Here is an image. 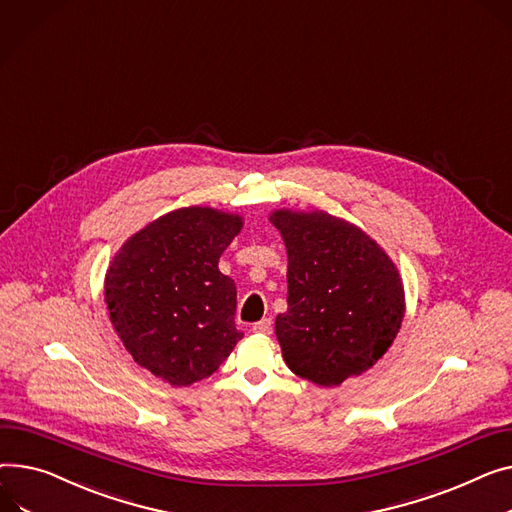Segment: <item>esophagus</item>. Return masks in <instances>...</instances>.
<instances>
[{"label":"esophagus","mask_w":512,"mask_h":512,"mask_svg":"<svg viewBox=\"0 0 512 512\" xmlns=\"http://www.w3.org/2000/svg\"><path fill=\"white\" fill-rule=\"evenodd\" d=\"M253 331L255 333H263V335H269L271 331H274V323H271L269 319H261L253 325Z\"/></svg>","instance_id":"34e87169"}]
</instances>
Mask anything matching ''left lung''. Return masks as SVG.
<instances>
[{"instance_id": "8db88e82", "label": "left lung", "mask_w": 512, "mask_h": 512, "mask_svg": "<svg viewBox=\"0 0 512 512\" xmlns=\"http://www.w3.org/2000/svg\"><path fill=\"white\" fill-rule=\"evenodd\" d=\"M288 255V311L276 337L288 368L319 387L366 372L391 348L405 290L387 251L356 224L323 210H274Z\"/></svg>"}]
</instances>
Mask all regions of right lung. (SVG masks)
I'll list each match as a JSON object with an SVG mask.
<instances>
[{
  "mask_svg": "<svg viewBox=\"0 0 512 512\" xmlns=\"http://www.w3.org/2000/svg\"><path fill=\"white\" fill-rule=\"evenodd\" d=\"M243 224L241 214L179 208L131 234L107 269L115 333L135 364L168 385L208 379L243 339L234 280L218 269Z\"/></svg>",
  "mask_w": 512,
  "mask_h": 512,
  "instance_id": "add662e5",
  "label": "right lung"
}]
</instances>
